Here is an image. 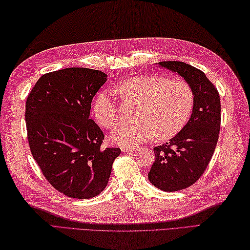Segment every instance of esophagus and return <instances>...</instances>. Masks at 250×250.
I'll return each mask as SVG.
<instances>
[{
  "mask_svg": "<svg viewBox=\"0 0 250 250\" xmlns=\"http://www.w3.org/2000/svg\"><path fill=\"white\" fill-rule=\"evenodd\" d=\"M137 147H123L122 148V151L123 153H130V151H136Z\"/></svg>",
  "mask_w": 250,
  "mask_h": 250,
  "instance_id": "34e87169",
  "label": "esophagus"
}]
</instances>
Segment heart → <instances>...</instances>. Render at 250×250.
<instances>
[{"instance_id": "heart-1", "label": "heart", "mask_w": 250, "mask_h": 250, "mask_svg": "<svg viewBox=\"0 0 250 250\" xmlns=\"http://www.w3.org/2000/svg\"><path fill=\"white\" fill-rule=\"evenodd\" d=\"M114 92L126 100L138 103L133 123L121 124L110 133L113 144L132 147L147 141L174 137L184 127L193 108V92L180 79L159 75L129 78L114 88ZM93 112L102 127L112 128L118 121L114 96L104 91L94 101Z\"/></svg>"}]
</instances>
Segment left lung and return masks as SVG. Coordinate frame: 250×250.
Instances as JSON below:
<instances>
[{"instance_id": "1", "label": "left lung", "mask_w": 250, "mask_h": 250, "mask_svg": "<svg viewBox=\"0 0 250 250\" xmlns=\"http://www.w3.org/2000/svg\"><path fill=\"white\" fill-rule=\"evenodd\" d=\"M158 64L184 78L194 96L190 120L168 142L154 148L156 159L148 173L151 185L175 192L195 184L208 167L220 135L221 101L203 71L181 62Z\"/></svg>"}]
</instances>
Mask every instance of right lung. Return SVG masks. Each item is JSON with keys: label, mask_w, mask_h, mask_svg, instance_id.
Returning <instances> with one entry per match:
<instances>
[{"label": "right lung", "mask_w": 250, "mask_h": 250, "mask_svg": "<svg viewBox=\"0 0 250 250\" xmlns=\"http://www.w3.org/2000/svg\"><path fill=\"white\" fill-rule=\"evenodd\" d=\"M107 74L66 68L42 75L26 100L30 151L44 177L65 196L89 199L106 188L118 147L103 149L104 133L90 117Z\"/></svg>", "instance_id": "add662e5"}]
</instances>
